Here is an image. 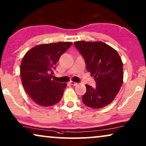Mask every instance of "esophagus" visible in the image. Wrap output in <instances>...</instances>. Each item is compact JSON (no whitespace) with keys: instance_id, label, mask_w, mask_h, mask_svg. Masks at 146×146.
Segmentation results:
<instances>
[{"instance_id":"34e87169","label":"esophagus","mask_w":146,"mask_h":146,"mask_svg":"<svg viewBox=\"0 0 146 146\" xmlns=\"http://www.w3.org/2000/svg\"><path fill=\"white\" fill-rule=\"evenodd\" d=\"M69 83L70 84L72 85V86H76L78 84V83L75 82H73V81H70Z\"/></svg>"}]
</instances>
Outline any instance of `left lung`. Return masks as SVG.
I'll return each instance as SVG.
<instances>
[{
  "label": "left lung",
  "instance_id": "8db88e82",
  "mask_svg": "<svg viewBox=\"0 0 146 146\" xmlns=\"http://www.w3.org/2000/svg\"><path fill=\"white\" fill-rule=\"evenodd\" d=\"M74 45L96 83L95 88L86 84V92L82 96L83 103L93 109L106 106L114 100L123 84V63L120 56L115 49L103 42L77 41Z\"/></svg>",
  "mask_w": 146,
  "mask_h": 146
}]
</instances>
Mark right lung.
<instances>
[{"mask_svg": "<svg viewBox=\"0 0 146 146\" xmlns=\"http://www.w3.org/2000/svg\"><path fill=\"white\" fill-rule=\"evenodd\" d=\"M71 42L37 45L24 56L21 65L23 87L32 100L41 106L58 103L66 87L53 79L54 70L60 57L72 45Z\"/></svg>", "mask_w": 146, "mask_h": 146, "instance_id": "obj_1", "label": "right lung"}]
</instances>
